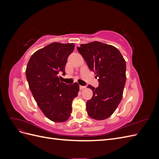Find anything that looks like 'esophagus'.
<instances>
[{
  "instance_id": "34e87169",
  "label": "esophagus",
  "mask_w": 159,
  "mask_h": 159,
  "mask_svg": "<svg viewBox=\"0 0 159 159\" xmlns=\"http://www.w3.org/2000/svg\"><path fill=\"white\" fill-rule=\"evenodd\" d=\"M85 86H82V85H80V89H81V90H82V89H85Z\"/></svg>"
}]
</instances>
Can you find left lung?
Segmentation results:
<instances>
[{"instance_id": "1", "label": "left lung", "mask_w": 159, "mask_h": 159, "mask_svg": "<svg viewBox=\"0 0 159 159\" xmlns=\"http://www.w3.org/2000/svg\"><path fill=\"white\" fill-rule=\"evenodd\" d=\"M91 71L99 78V86L92 89L93 97L86 103L89 116L95 120L109 117L123 97L126 81V62L116 48L100 42L77 48Z\"/></svg>"}]
</instances>
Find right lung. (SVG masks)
I'll list each match as a JSON object with an SVG mask.
<instances>
[{
  "label": "right lung",
  "mask_w": 159,
  "mask_h": 159,
  "mask_svg": "<svg viewBox=\"0 0 159 159\" xmlns=\"http://www.w3.org/2000/svg\"><path fill=\"white\" fill-rule=\"evenodd\" d=\"M74 47L73 43H51L34 53L26 66L28 85L38 107L46 117L57 123L69 119L72 101L80 90L78 83L67 85L58 77L66 74L67 60Z\"/></svg>",
  "instance_id": "right-lung-1"
}]
</instances>
